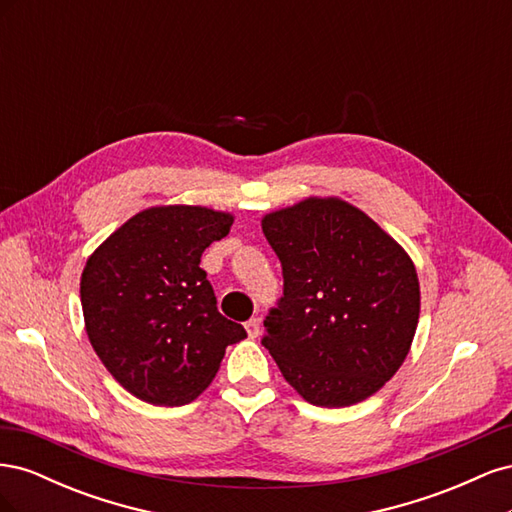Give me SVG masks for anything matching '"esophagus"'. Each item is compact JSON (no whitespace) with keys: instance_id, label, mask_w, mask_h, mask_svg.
I'll use <instances>...</instances> for the list:
<instances>
[{"instance_id":"1","label":"esophagus","mask_w":512,"mask_h":512,"mask_svg":"<svg viewBox=\"0 0 512 512\" xmlns=\"http://www.w3.org/2000/svg\"><path fill=\"white\" fill-rule=\"evenodd\" d=\"M245 331H247V335H250L252 339L258 337V335H260V318L247 320V322H245Z\"/></svg>"}]
</instances>
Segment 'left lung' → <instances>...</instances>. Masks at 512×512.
Here are the masks:
<instances>
[{
    "label": "left lung",
    "instance_id": "8db88e82",
    "mask_svg": "<svg viewBox=\"0 0 512 512\" xmlns=\"http://www.w3.org/2000/svg\"><path fill=\"white\" fill-rule=\"evenodd\" d=\"M284 297L265 346L305 401L344 408L378 393L406 361L421 314L414 262L389 232L337 196L267 213Z\"/></svg>",
    "mask_w": 512,
    "mask_h": 512
}]
</instances>
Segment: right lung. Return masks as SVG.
I'll use <instances>...</instances> for the list:
<instances>
[{"instance_id": "add662e5", "label": "right lung", "mask_w": 512, "mask_h": 512, "mask_svg": "<svg viewBox=\"0 0 512 512\" xmlns=\"http://www.w3.org/2000/svg\"><path fill=\"white\" fill-rule=\"evenodd\" d=\"M235 215L200 205L149 207L87 258L85 331L123 389L153 406H183L215 378L226 346L247 337L218 312L200 256Z\"/></svg>"}]
</instances>
